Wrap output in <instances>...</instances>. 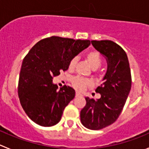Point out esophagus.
<instances>
[{
	"instance_id": "obj_1",
	"label": "esophagus",
	"mask_w": 149,
	"mask_h": 149,
	"mask_svg": "<svg viewBox=\"0 0 149 149\" xmlns=\"http://www.w3.org/2000/svg\"><path fill=\"white\" fill-rule=\"evenodd\" d=\"M75 96L76 97H81V96H82V95H81L80 93H78V92H77V93H76Z\"/></svg>"
}]
</instances>
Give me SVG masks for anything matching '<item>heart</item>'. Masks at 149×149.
Returning <instances> with one entry per match:
<instances>
[{"instance_id": "1", "label": "heart", "mask_w": 149, "mask_h": 149, "mask_svg": "<svg viewBox=\"0 0 149 149\" xmlns=\"http://www.w3.org/2000/svg\"><path fill=\"white\" fill-rule=\"evenodd\" d=\"M86 60L89 63L90 65L93 67V68H97L101 65L102 63V60H101V56L100 54L98 51H89L86 55ZM77 63V57H73L71 59L68 63V68L69 69H73L74 68ZM72 84L73 86L77 90H84L86 89L89 84H90V81L89 79L85 78V77H81V76H75L73 77L71 80Z\"/></svg>"}]
</instances>
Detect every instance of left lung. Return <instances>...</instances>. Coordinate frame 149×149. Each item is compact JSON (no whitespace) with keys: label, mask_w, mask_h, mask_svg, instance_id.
<instances>
[{"label":"left lung","mask_w":149,"mask_h":149,"mask_svg":"<svg viewBox=\"0 0 149 149\" xmlns=\"http://www.w3.org/2000/svg\"><path fill=\"white\" fill-rule=\"evenodd\" d=\"M92 45L105 56L107 71L104 83L96 88L101 98L95 101L86 97V104L81 111V121L90 130H101L119 118L131 87L128 59L121 46L110 40H92Z\"/></svg>","instance_id":"1"}]
</instances>
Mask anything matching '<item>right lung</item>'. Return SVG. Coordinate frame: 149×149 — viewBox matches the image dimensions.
Segmentation results:
<instances>
[{"mask_svg":"<svg viewBox=\"0 0 149 149\" xmlns=\"http://www.w3.org/2000/svg\"><path fill=\"white\" fill-rule=\"evenodd\" d=\"M89 45V40L51 36L38 42L24 56L18 79V98L35 123L51 127L60 122L75 91L66 85L58 90L52 79L66 71L71 59Z\"/></svg>","mask_w":149,"mask_h":149,"instance_id":"right-lung-1","label":"right lung"}]
</instances>
